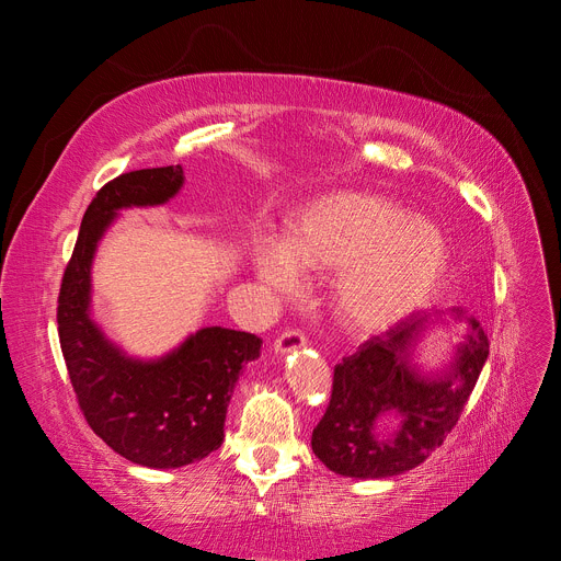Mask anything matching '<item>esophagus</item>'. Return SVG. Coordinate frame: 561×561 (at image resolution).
I'll return each instance as SVG.
<instances>
[{
  "label": "esophagus",
  "instance_id": "34e87169",
  "mask_svg": "<svg viewBox=\"0 0 561 561\" xmlns=\"http://www.w3.org/2000/svg\"><path fill=\"white\" fill-rule=\"evenodd\" d=\"M301 346H307V334H304L299 328H287V330H283V332L276 336V342H274V348H276L278 353H290V351L301 348Z\"/></svg>",
  "mask_w": 561,
  "mask_h": 561
}]
</instances>
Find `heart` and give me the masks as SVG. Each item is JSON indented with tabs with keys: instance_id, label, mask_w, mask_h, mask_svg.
<instances>
[{
	"instance_id": "heart-1",
	"label": "heart",
	"mask_w": 561,
	"mask_h": 561,
	"mask_svg": "<svg viewBox=\"0 0 561 561\" xmlns=\"http://www.w3.org/2000/svg\"><path fill=\"white\" fill-rule=\"evenodd\" d=\"M449 264L445 233L423 217H407L393 201L339 192L311 203L285 245L257 250L266 283L293 287L297 270L339 271L332 307L344 328L377 332L421 309Z\"/></svg>"
}]
</instances>
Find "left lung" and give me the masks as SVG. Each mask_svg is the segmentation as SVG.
Segmentation results:
<instances>
[{
  "mask_svg": "<svg viewBox=\"0 0 561 561\" xmlns=\"http://www.w3.org/2000/svg\"><path fill=\"white\" fill-rule=\"evenodd\" d=\"M414 311L375 334L334 367L332 398L311 435L313 454L346 478H390L426 461L461 419L489 355L480 322L445 379H421L407 346L426 325Z\"/></svg>",
  "mask_w": 561,
  "mask_h": 561,
  "instance_id": "obj_1",
  "label": "left lung"
}]
</instances>
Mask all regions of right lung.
I'll list each match as a JSON object with an SVG mask.
<instances>
[{
	"instance_id": "1",
	"label": "right lung",
	"mask_w": 561,
	"mask_h": 561,
	"mask_svg": "<svg viewBox=\"0 0 561 561\" xmlns=\"http://www.w3.org/2000/svg\"><path fill=\"white\" fill-rule=\"evenodd\" d=\"M180 186V165L142 168L100 186L83 213L58 295L60 348L83 419L116 454L149 468L190 466L222 445L233 383L262 346L257 334L206 328L168 358L138 363L91 322V260L114 210L157 206Z\"/></svg>"
}]
</instances>
